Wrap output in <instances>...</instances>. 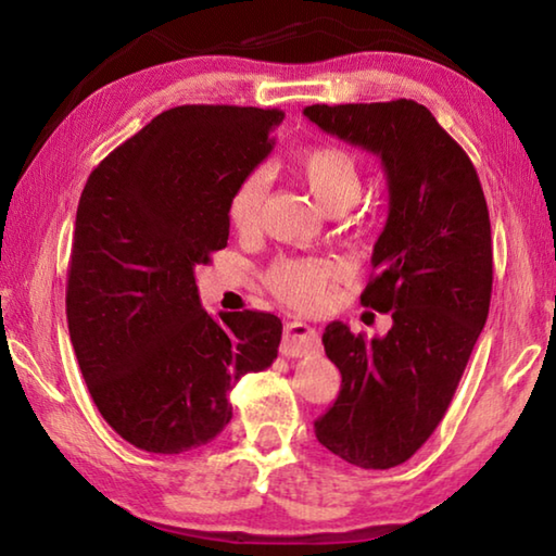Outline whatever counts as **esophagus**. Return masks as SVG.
<instances>
[{
	"label": "esophagus",
	"instance_id": "esophagus-1",
	"mask_svg": "<svg viewBox=\"0 0 556 556\" xmlns=\"http://www.w3.org/2000/svg\"><path fill=\"white\" fill-rule=\"evenodd\" d=\"M321 348V338H318L316 328L304 321H289L285 326V336H281L279 351L287 357H301L308 353H318Z\"/></svg>",
	"mask_w": 556,
	"mask_h": 556
}]
</instances>
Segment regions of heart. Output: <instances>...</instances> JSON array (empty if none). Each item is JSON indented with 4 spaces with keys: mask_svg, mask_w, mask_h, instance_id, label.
Segmentation results:
<instances>
[{
    "mask_svg": "<svg viewBox=\"0 0 556 556\" xmlns=\"http://www.w3.org/2000/svg\"><path fill=\"white\" fill-rule=\"evenodd\" d=\"M301 186L326 213H343L361 199L363 174L357 159L343 147L316 144L294 159ZM267 181L262 172L244 174L228 199V220L238 232H252L260 223ZM338 265L324 257H277L265 269V287L287 306L314 312L321 308L328 287L338 277Z\"/></svg>",
    "mask_w": 556,
    "mask_h": 556,
    "instance_id": "b5f03b06",
    "label": "heart"
}]
</instances>
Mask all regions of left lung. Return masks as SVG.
<instances>
[{
  "label": "left lung",
  "instance_id": "8db88e82",
  "mask_svg": "<svg viewBox=\"0 0 556 556\" xmlns=\"http://www.w3.org/2000/svg\"><path fill=\"white\" fill-rule=\"evenodd\" d=\"M328 135L382 159L390 215L372 250L365 306L392 316L384 338L326 326L341 370L316 439L348 464L384 470L412 458L444 419L481 336L493 291V238L468 154L414 100L312 105Z\"/></svg>",
  "mask_w": 556,
  "mask_h": 556
}]
</instances>
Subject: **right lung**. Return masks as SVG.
Instances as JSON below:
<instances>
[{
  "instance_id": "obj_1",
  "label": "right lung",
  "mask_w": 556,
  "mask_h": 556,
  "mask_svg": "<svg viewBox=\"0 0 556 556\" xmlns=\"http://www.w3.org/2000/svg\"><path fill=\"white\" fill-rule=\"evenodd\" d=\"M285 112L181 105L92 168L75 215L65 316L102 419L149 454H184L232 419L230 390L277 357L267 312L213 318L193 269L228 244L235 184Z\"/></svg>"
}]
</instances>
